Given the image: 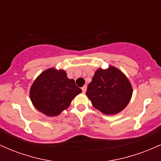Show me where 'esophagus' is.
Segmentation results:
<instances>
[{"mask_svg": "<svg viewBox=\"0 0 161 161\" xmlns=\"http://www.w3.org/2000/svg\"><path fill=\"white\" fill-rule=\"evenodd\" d=\"M82 92H83V93H85V92H86V90H87V86H84L82 88Z\"/></svg>", "mask_w": 161, "mask_h": 161, "instance_id": "esophagus-1", "label": "esophagus"}]
</instances>
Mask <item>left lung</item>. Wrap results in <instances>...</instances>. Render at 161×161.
Listing matches in <instances>:
<instances>
[{"instance_id":"1","label":"left lung","mask_w":161,"mask_h":161,"mask_svg":"<svg viewBox=\"0 0 161 161\" xmlns=\"http://www.w3.org/2000/svg\"><path fill=\"white\" fill-rule=\"evenodd\" d=\"M86 95L94 108L106 115H114L128 105L132 87L123 72L110 66L96 70Z\"/></svg>"}]
</instances>
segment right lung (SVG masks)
Instances as JSON below:
<instances>
[{
	"mask_svg": "<svg viewBox=\"0 0 161 161\" xmlns=\"http://www.w3.org/2000/svg\"><path fill=\"white\" fill-rule=\"evenodd\" d=\"M82 92L64 69L49 68L38 75L32 83L29 97L38 111L47 116H58L69 108L76 95Z\"/></svg>",
	"mask_w": 161,
	"mask_h": 161,
	"instance_id": "1",
	"label": "right lung"
}]
</instances>
